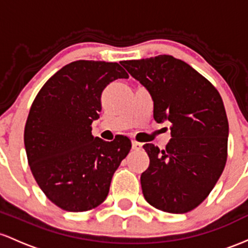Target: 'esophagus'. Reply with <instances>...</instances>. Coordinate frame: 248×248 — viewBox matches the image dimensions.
Masks as SVG:
<instances>
[{
	"label": "esophagus",
	"instance_id": "obj_1",
	"mask_svg": "<svg viewBox=\"0 0 248 248\" xmlns=\"http://www.w3.org/2000/svg\"><path fill=\"white\" fill-rule=\"evenodd\" d=\"M141 146H143V144L141 143L132 140V150H135V151H139V150H141Z\"/></svg>",
	"mask_w": 248,
	"mask_h": 248
}]
</instances>
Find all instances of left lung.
<instances>
[{
    "instance_id": "8db88e82",
    "label": "left lung",
    "mask_w": 248,
    "mask_h": 248,
    "mask_svg": "<svg viewBox=\"0 0 248 248\" xmlns=\"http://www.w3.org/2000/svg\"><path fill=\"white\" fill-rule=\"evenodd\" d=\"M122 65L146 88L157 123H171L165 150L145 144L150 165L140 176L144 198L169 213H186L212 191L227 159L229 121L218 90L184 61L170 55Z\"/></svg>"
}]
</instances>
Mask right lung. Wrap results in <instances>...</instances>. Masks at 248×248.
<instances>
[{"mask_svg": "<svg viewBox=\"0 0 248 248\" xmlns=\"http://www.w3.org/2000/svg\"><path fill=\"white\" fill-rule=\"evenodd\" d=\"M127 77L118 63L76 61L50 77L32 102L24 127L28 163L41 190L64 211L101 205L130 152L127 137L105 141L91 133L103 90Z\"/></svg>", "mask_w": 248, "mask_h": 248, "instance_id": "right-lung-1", "label": "right lung"}]
</instances>
